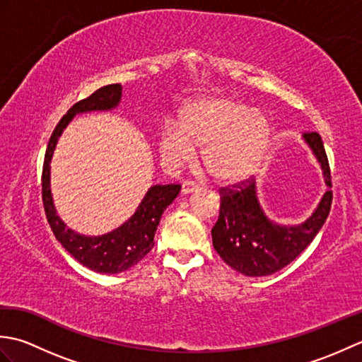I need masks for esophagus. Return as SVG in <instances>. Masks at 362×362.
<instances>
[{
    "label": "esophagus",
    "instance_id": "34e87169",
    "mask_svg": "<svg viewBox=\"0 0 362 362\" xmlns=\"http://www.w3.org/2000/svg\"><path fill=\"white\" fill-rule=\"evenodd\" d=\"M197 188H199V185L194 182H191V180H183L182 182V194L193 193V191H196Z\"/></svg>",
    "mask_w": 362,
    "mask_h": 362
}]
</instances>
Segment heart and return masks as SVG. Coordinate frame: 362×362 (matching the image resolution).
Segmentation results:
<instances>
[{
	"mask_svg": "<svg viewBox=\"0 0 362 362\" xmlns=\"http://www.w3.org/2000/svg\"><path fill=\"white\" fill-rule=\"evenodd\" d=\"M267 115L232 98H202L189 103L180 124H166L160 151L169 163H187L194 148L202 149L205 171L214 180L236 183L255 175L272 146Z\"/></svg>",
	"mask_w": 362,
	"mask_h": 362,
	"instance_id": "obj_1",
	"label": "heart"
}]
</instances>
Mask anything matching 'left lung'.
I'll use <instances>...</instances> for the list:
<instances>
[{
	"instance_id": "obj_1",
	"label": "left lung",
	"mask_w": 362,
	"mask_h": 362,
	"mask_svg": "<svg viewBox=\"0 0 362 362\" xmlns=\"http://www.w3.org/2000/svg\"><path fill=\"white\" fill-rule=\"evenodd\" d=\"M303 138L324 169L327 187L332 188V171L320 135L305 132ZM219 218L211 228L213 247L230 267L247 276L271 275L294 261L325 224L333 201V191L327 189L310 219L286 227L266 218L252 177L219 188Z\"/></svg>"
}]
</instances>
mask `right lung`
Segmentation results:
<instances>
[{
	"label": "right lung",
	"mask_w": 362,
	"mask_h": 362,
	"mask_svg": "<svg viewBox=\"0 0 362 362\" xmlns=\"http://www.w3.org/2000/svg\"><path fill=\"white\" fill-rule=\"evenodd\" d=\"M121 93V83H110V86L98 88L88 98L76 103L54 129L48 148H46L42 171L43 206L54 236L57 238V241L64 245L66 252L71 253L74 259L99 274H118L127 271L129 267L135 266L138 261L148 255L153 247V236H156L161 214L169 204H173L180 191V185H175V183L151 187L134 216L117 230L103 236L78 235L73 230L66 228L57 216L56 209L52 205L49 188V161L59 136L62 135L64 129L76 113L113 109L118 105Z\"/></svg>",
	"instance_id": "right-lung-1"
}]
</instances>
